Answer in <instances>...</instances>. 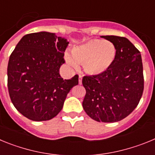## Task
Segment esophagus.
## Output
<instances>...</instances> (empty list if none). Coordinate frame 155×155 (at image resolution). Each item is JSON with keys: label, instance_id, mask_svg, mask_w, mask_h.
Returning <instances> with one entry per match:
<instances>
[{"label": "esophagus", "instance_id": "esophagus-1", "mask_svg": "<svg viewBox=\"0 0 155 155\" xmlns=\"http://www.w3.org/2000/svg\"><path fill=\"white\" fill-rule=\"evenodd\" d=\"M78 81H79V84H82V76L81 75H79L78 77Z\"/></svg>", "mask_w": 155, "mask_h": 155}]
</instances>
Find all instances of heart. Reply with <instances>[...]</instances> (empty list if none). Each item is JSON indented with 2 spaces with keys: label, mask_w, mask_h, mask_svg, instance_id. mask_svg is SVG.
<instances>
[{
  "label": "heart",
  "mask_w": 155,
  "mask_h": 155,
  "mask_svg": "<svg viewBox=\"0 0 155 155\" xmlns=\"http://www.w3.org/2000/svg\"><path fill=\"white\" fill-rule=\"evenodd\" d=\"M71 53L75 61L83 64L86 74L97 76L106 72L112 67L116 59V50L113 42L94 39L74 46ZM73 59L66 56L68 64L75 67L76 63Z\"/></svg>",
  "instance_id": "1"
}]
</instances>
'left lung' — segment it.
<instances>
[{
    "label": "left lung",
    "mask_w": 155,
    "mask_h": 155,
    "mask_svg": "<svg viewBox=\"0 0 155 155\" xmlns=\"http://www.w3.org/2000/svg\"><path fill=\"white\" fill-rule=\"evenodd\" d=\"M116 47L115 61L106 72L84 76L86 90L82 105L87 116L103 123L124 120L137 106L143 91L140 53L125 37L102 36Z\"/></svg>",
    "instance_id": "8db88e82"
}]
</instances>
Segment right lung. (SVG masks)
<instances>
[{"instance_id":"right-lung-1","label":"right lung","mask_w":155,"mask_h":155,"mask_svg":"<svg viewBox=\"0 0 155 155\" xmlns=\"http://www.w3.org/2000/svg\"><path fill=\"white\" fill-rule=\"evenodd\" d=\"M69 42L47 31L24 35L8 65V87L14 106L33 121H46L61 111L67 95L78 84V75L64 80L59 70L65 63Z\"/></svg>"}]
</instances>
